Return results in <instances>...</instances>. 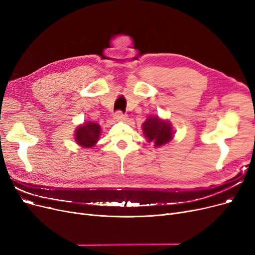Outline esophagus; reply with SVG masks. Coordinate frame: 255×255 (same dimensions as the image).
<instances>
[{
    "label": "esophagus",
    "instance_id": "esophagus-1",
    "mask_svg": "<svg viewBox=\"0 0 255 255\" xmlns=\"http://www.w3.org/2000/svg\"><path fill=\"white\" fill-rule=\"evenodd\" d=\"M126 117H127V116H126L125 114H123L121 111L116 112V113H115V116H114V118H115L116 121H124L125 119H127Z\"/></svg>",
    "mask_w": 255,
    "mask_h": 255
}]
</instances>
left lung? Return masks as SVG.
I'll use <instances>...</instances> for the list:
<instances>
[{
    "label": "left lung",
    "mask_w": 255,
    "mask_h": 255,
    "mask_svg": "<svg viewBox=\"0 0 255 255\" xmlns=\"http://www.w3.org/2000/svg\"><path fill=\"white\" fill-rule=\"evenodd\" d=\"M142 130L149 141H154L156 146L162 145L172 138V129L168 122L157 117L148 118L142 124Z\"/></svg>",
    "instance_id": "obj_1"
}]
</instances>
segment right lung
Masks as SVG:
<instances>
[{"label":"right lung","mask_w":255,"mask_h":255,"mask_svg":"<svg viewBox=\"0 0 255 255\" xmlns=\"http://www.w3.org/2000/svg\"><path fill=\"white\" fill-rule=\"evenodd\" d=\"M100 126L93 122L86 123L77 127L75 132V139L80 146L91 148L98 141L100 135Z\"/></svg>","instance_id":"right-lung-1"}]
</instances>
